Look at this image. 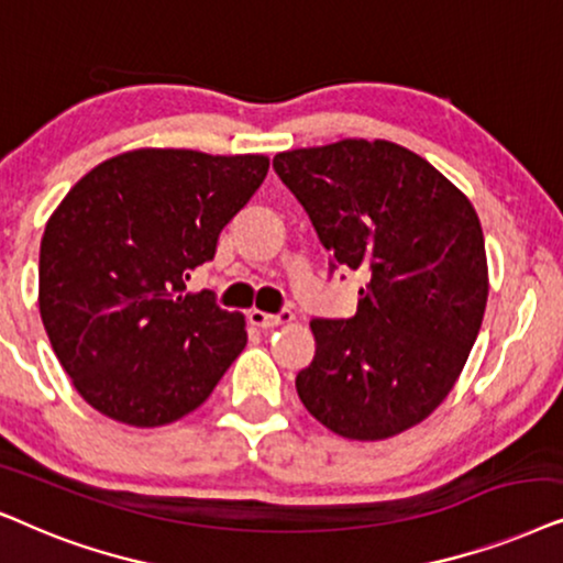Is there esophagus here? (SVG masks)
<instances>
[{
  "label": "esophagus",
  "instance_id": "34e87169",
  "mask_svg": "<svg viewBox=\"0 0 563 563\" xmlns=\"http://www.w3.org/2000/svg\"><path fill=\"white\" fill-rule=\"evenodd\" d=\"M250 321H252L254 327H260V329H273V327H280V324H288V321H294V313H290V311L267 313V311L252 309L250 311Z\"/></svg>",
  "mask_w": 563,
  "mask_h": 563
}]
</instances>
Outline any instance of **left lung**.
I'll list each match as a JSON object with an SVG mask.
<instances>
[{"mask_svg":"<svg viewBox=\"0 0 563 563\" xmlns=\"http://www.w3.org/2000/svg\"><path fill=\"white\" fill-rule=\"evenodd\" d=\"M273 167L336 265L368 277L355 317L311 321L317 352L296 391L342 438H394L443 404L482 329V221L443 172L394 141L294 148Z\"/></svg>","mask_w":563,"mask_h":563,"instance_id":"8db88e82","label":"left lung"}]
</instances>
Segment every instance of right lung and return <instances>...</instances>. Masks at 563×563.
<instances>
[{
	"label": "right lung",
	"instance_id": "add662e5",
	"mask_svg": "<svg viewBox=\"0 0 563 563\" xmlns=\"http://www.w3.org/2000/svg\"><path fill=\"white\" fill-rule=\"evenodd\" d=\"M267 167L265 154L133 148L66 192L41 239L37 306L89 407L162 427L211 396L244 350L246 321L185 283Z\"/></svg>",
	"mask_w": 563,
	"mask_h": 563
}]
</instances>
